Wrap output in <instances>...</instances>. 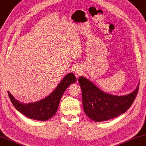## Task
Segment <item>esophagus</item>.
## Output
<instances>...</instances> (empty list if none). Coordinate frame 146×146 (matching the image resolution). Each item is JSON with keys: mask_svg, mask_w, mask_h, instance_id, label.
I'll use <instances>...</instances> for the list:
<instances>
[{"mask_svg": "<svg viewBox=\"0 0 146 146\" xmlns=\"http://www.w3.org/2000/svg\"><path fill=\"white\" fill-rule=\"evenodd\" d=\"M73 71H74V73H75V75L76 77H77V78L79 77V76L81 75V70L80 69L79 67L76 66L75 68H74Z\"/></svg>", "mask_w": 146, "mask_h": 146, "instance_id": "obj_1", "label": "esophagus"}]
</instances>
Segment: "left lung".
I'll list each match as a JSON object with an SVG mask.
<instances>
[{"instance_id":"obj_1","label":"left lung","mask_w":146,"mask_h":146,"mask_svg":"<svg viewBox=\"0 0 146 146\" xmlns=\"http://www.w3.org/2000/svg\"><path fill=\"white\" fill-rule=\"evenodd\" d=\"M82 91L84 112L95 122L115 118L128 110L138 92L139 85L132 93L124 96L106 93L84 77L79 78Z\"/></svg>"}]
</instances>
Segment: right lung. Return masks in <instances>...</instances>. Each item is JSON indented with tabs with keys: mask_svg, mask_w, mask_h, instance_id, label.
Masks as SVG:
<instances>
[{
	"mask_svg": "<svg viewBox=\"0 0 146 146\" xmlns=\"http://www.w3.org/2000/svg\"><path fill=\"white\" fill-rule=\"evenodd\" d=\"M76 81L75 75L73 73H69L65 75L48 96L36 102L26 104L18 102L9 92H8V94L14 107L22 114L34 120L45 121L52 118L56 113L63 93L71 84L74 83Z\"/></svg>",
	"mask_w": 146,
	"mask_h": 146,
	"instance_id": "1",
	"label": "right lung"
}]
</instances>
